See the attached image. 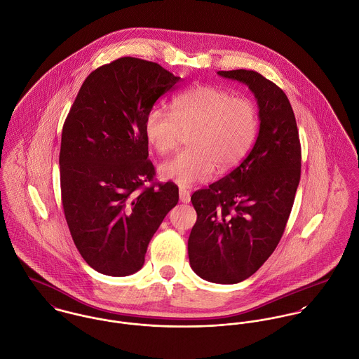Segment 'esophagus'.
Here are the masks:
<instances>
[{"mask_svg": "<svg viewBox=\"0 0 359 359\" xmlns=\"http://www.w3.org/2000/svg\"><path fill=\"white\" fill-rule=\"evenodd\" d=\"M179 197H180V201L183 204H189L190 203V191L186 190V189H180L179 190Z\"/></svg>", "mask_w": 359, "mask_h": 359, "instance_id": "esophagus-1", "label": "esophagus"}]
</instances>
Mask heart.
<instances>
[{"instance_id":"heart-1","label":"heart","mask_w":359,"mask_h":359,"mask_svg":"<svg viewBox=\"0 0 359 359\" xmlns=\"http://www.w3.org/2000/svg\"><path fill=\"white\" fill-rule=\"evenodd\" d=\"M173 115L162 108L151 109L144 122L147 143L158 154L176 148L182 132L189 135L190 149L159 165V176L189 187L207 182L215 173L238 165L251 149L259 128L255 102L234 97L230 91L198 84L179 93L172 101Z\"/></svg>"}]
</instances>
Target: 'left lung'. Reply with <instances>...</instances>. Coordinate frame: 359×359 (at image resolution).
Here are the masks:
<instances>
[{"label":"left lung","instance_id":"obj_1","mask_svg":"<svg viewBox=\"0 0 359 359\" xmlns=\"http://www.w3.org/2000/svg\"><path fill=\"white\" fill-rule=\"evenodd\" d=\"M254 93L259 133L245 159L191 196L197 222L189 237L191 269L234 285L254 275L278 247L301 176V145L285 91L255 71H219Z\"/></svg>","mask_w":359,"mask_h":359}]
</instances>
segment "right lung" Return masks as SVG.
<instances>
[{"label": "right lung", "mask_w": 359, "mask_h": 359, "mask_svg": "<svg viewBox=\"0 0 359 359\" xmlns=\"http://www.w3.org/2000/svg\"><path fill=\"white\" fill-rule=\"evenodd\" d=\"M180 77L161 65L123 57L81 84L62 128L61 196L73 243L107 276H129L179 201L175 183L154 180L144 135L147 114Z\"/></svg>", "instance_id": "add662e5"}]
</instances>
